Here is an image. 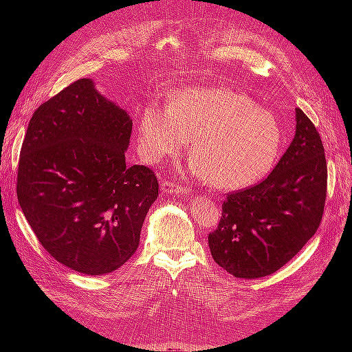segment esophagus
<instances>
[{
    "mask_svg": "<svg viewBox=\"0 0 352 352\" xmlns=\"http://www.w3.org/2000/svg\"><path fill=\"white\" fill-rule=\"evenodd\" d=\"M163 192L166 194H177V195H184L185 194V188L182 186H176V184H164L163 185Z\"/></svg>",
    "mask_w": 352,
    "mask_h": 352,
    "instance_id": "esophagus-1",
    "label": "esophagus"
}]
</instances>
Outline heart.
Masks as SVG:
<instances>
[{
	"instance_id": "heart-1",
	"label": "heart",
	"mask_w": 352,
	"mask_h": 352,
	"mask_svg": "<svg viewBox=\"0 0 352 352\" xmlns=\"http://www.w3.org/2000/svg\"><path fill=\"white\" fill-rule=\"evenodd\" d=\"M188 140L192 172L219 190L250 186L269 172L282 142L276 117L250 97L225 88L177 91L168 110L146 107L138 146L153 160L176 155Z\"/></svg>"
}]
</instances>
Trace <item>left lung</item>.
<instances>
[{
    "mask_svg": "<svg viewBox=\"0 0 352 352\" xmlns=\"http://www.w3.org/2000/svg\"><path fill=\"white\" fill-rule=\"evenodd\" d=\"M295 136L263 182L228 195L208 235L212 258L235 278L279 270L313 238L322 221L327 164L316 126L295 110Z\"/></svg>",
    "mask_w": 352,
    "mask_h": 352,
    "instance_id": "1",
    "label": "left lung"
}]
</instances>
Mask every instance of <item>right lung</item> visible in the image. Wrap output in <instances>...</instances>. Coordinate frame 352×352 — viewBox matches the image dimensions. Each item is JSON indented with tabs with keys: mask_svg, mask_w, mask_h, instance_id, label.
<instances>
[{
	"mask_svg": "<svg viewBox=\"0 0 352 352\" xmlns=\"http://www.w3.org/2000/svg\"><path fill=\"white\" fill-rule=\"evenodd\" d=\"M132 119L92 79L69 85L32 116L17 198L48 254L89 276L117 270L140 245L158 197L154 172L126 166Z\"/></svg>",
	"mask_w": 352,
	"mask_h": 352,
	"instance_id": "add662e5",
	"label": "right lung"
}]
</instances>
